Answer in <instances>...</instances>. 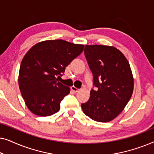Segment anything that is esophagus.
<instances>
[{
  "mask_svg": "<svg viewBox=\"0 0 154 154\" xmlns=\"http://www.w3.org/2000/svg\"><path fill=\"white\" fill-rule=\"evenodd\" d=\"M71 90H72V91L73 92H79V88H75V86H71Z\"/></svg>",
  "mask_w": 154,
  "mask_h": 154,
  "instance_id": "obj_1",
  "label": "esophagus"
}]
</instances>
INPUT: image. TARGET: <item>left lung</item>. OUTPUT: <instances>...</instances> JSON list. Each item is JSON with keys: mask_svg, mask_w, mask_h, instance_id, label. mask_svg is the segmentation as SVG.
Wrapping results in <instances>:
<instances>
[{"mask_svg": "<svg viewBox=\"0 0 154 154\" xmlns=\"http://www.w3.org/2000/svg\"><path fill=\"white\" fill-rule=\"evenodd\" d=\"M85 55L97 90L81 104L84 113L93 121L106 123L121 113L131 98L134 79L125 55L113 46L85 45Z\"/></svg>", "mask_w": 154, "mask_h": 154, "instance_id": "8db88e82", "label": "left lung"}]
</instances>
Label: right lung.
<instances>
[{
  "label": "right lung",
  "instance_id": "right-lung-1",
  "mask_svg": "<svg viewBox=\"0 0 154 154\" xmlns=\"http://www.w3.org/2000/svg\"><path fill=\"white\" fill-rule=\"evenodd\" d=\"M84 45L63 40L39 42L21 62L19 87L27 108L33 114L49 116L58 112L70 88L58 81L65 68L81 54Z\"/></svg>",
  "mask_w": 154,
  "mask_h": 154
}]
</instances>
